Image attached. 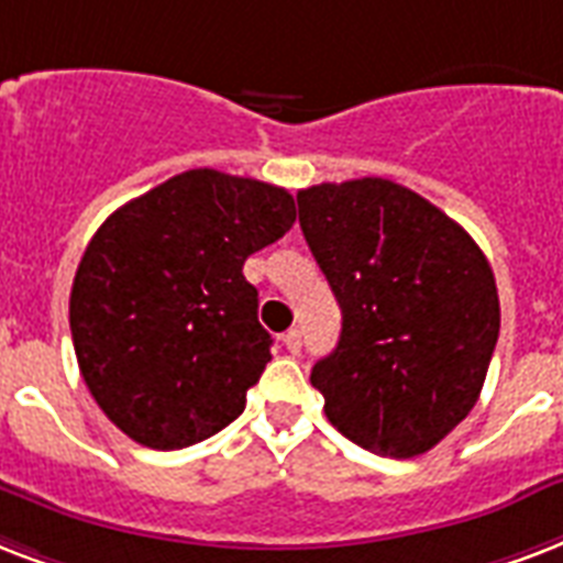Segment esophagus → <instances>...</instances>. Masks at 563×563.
Listing matches in <instances>:
<instances>
[{"label":"esophagus","mask_w":563,"mask_h":563,"mask_svg":"<svg viewBox=\"0 0 563 563\" xmlns=\"http://www.w3.org/2000/svg\"><path fill=\"white\" fill-rule=\"evenodd\" d=\"M282 341H285V346H287V352H299L302 350V331L299 329H290V331H285V338H282Z\"/></svg>","instance_id":"1"}]
</instances>
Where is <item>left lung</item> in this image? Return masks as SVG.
Instances as JSON below:
<instances>
[{
    "label": "left lung",
    "mask_w": 563,
    "mask_h": 563,
    "mask_svg": "<svg viewBox=\"0 0 563 563\" xmlns=\"http://www.w3.org/2000/svg\"><path fill=\"white\" fill-rule=\"evenodd\" d=\"M299 225L343 313L311 369L352 443L413 459L476 405L499 338L494 269L459 222L387 178L296 194Z\"/></svg>",
    "instance_id": "8db88e82"
}]
</instances>
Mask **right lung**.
I'll return each mask as SVG.
<instances>
[{
	"instance_id": "right-lung-1",
	"label": "right lung",
	"mask_w": 563,
	"mask_h": 563,
	"mask_svg": "<svg viewBox=\"0 0 563 563\" xmlns=\"http://www.w3.org/2000/svg\"><path fill=\"white\" fill-rule=\"evenodd\" d=\"M294 220L285 187L205 167L99 225L73 278L69 331L87 390L123 434L185 449L241 417L273 358L243 261Z\"/></svg>"
}]
</instances>
